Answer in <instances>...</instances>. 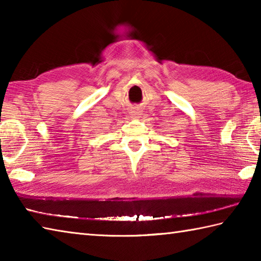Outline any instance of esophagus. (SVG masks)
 Listing matches in <instances>:
<instances>
[{
	"label": "esophagus",
	"instance_id": "1",
	"mask_svg": "<svg viewBox=\"0 0 261 261\" xmlns=\"http://www.w3.org/2000/svg\"><path fill=\"white\" fill-rule=\"evenodd\" d=\"M130 113L132 117H139L141 115V111L140 109H138V107H134V109H131Z\"/></svg>",
	"mask_w": 261,
	"mask_h": 261
}]
</instances>
